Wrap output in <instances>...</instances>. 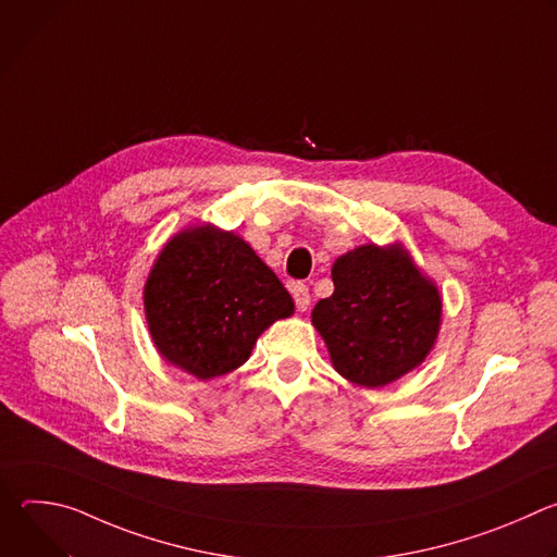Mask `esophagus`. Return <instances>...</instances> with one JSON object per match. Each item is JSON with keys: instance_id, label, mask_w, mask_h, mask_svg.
<instances>
[{"instance_id": "34e87169", "label": "esophagus", "mask_w": 557, "mask_h": 557, "mask_svg": "<svg viewBox=\"0 0 557 557\" xmlns=\"http://www.w3.org/2000/svg\"><path fill=\"white\" fill-rule=\"evenodd\" d=\"M290 293H293V297H295V306H297V310H308V306H310V293H308V286L306 284H301V282H295L293 286H290Z\"/></svg>"}]
</instances>
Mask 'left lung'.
Instances as JSON below:
<instances>
[{
  "label": "left lung",
  "instance_id": "1",
  "mask_svg": "<svg viewBox=\"0 0 557 557\" xmlns=\"http://www.w3.org/2000/svg\"><path fill=\"white\" fill-rule=\"evenodd\" d=\"M331 275L335 290L314 304L310 320L344 379L374 389L428 359L443 297L401 243L355 247L335 260Z\"/></svg>",
  "mask_w": 557,
  "mask_h": 557
}]
</instances>
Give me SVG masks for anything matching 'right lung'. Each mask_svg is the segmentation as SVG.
<instances>
[{
	"label": "right lung",
	"mask_w": 557,
	"mask_h": 557,
	"mask_svg": "<svg viewBox=\"0 0 557 557\" xmlns=\"http://www.w3.org/2000/svg\"><path fill=\"white\" fill-rule=\"evenodd\" d=\"M143 306L158 355L200 381L240 368L258 337L295 312L293 297L249 243L209 222L165 243Z\"/></svg>",
	"instance_id": "right-lung-1"
}]
</instances>
